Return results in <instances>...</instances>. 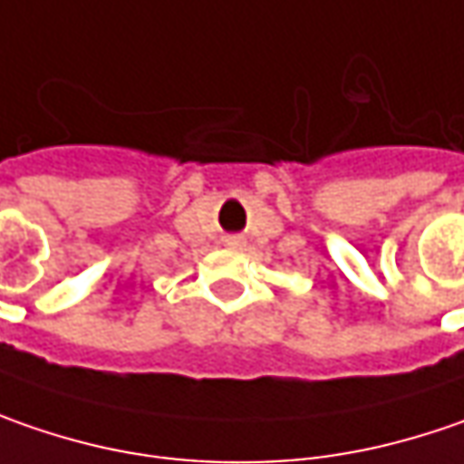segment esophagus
<instances>
[{"label":"esophagus","instance_id":"1","mask_svg":"<svg viewBox=\"0 0 464 464\" xmlns=\"http://www.w3.org/2000/svg\"><path fill=\"white\" fill-rule=\"evenodd\" d=\"M226 246H231V249H241V246H244V238H241V236H228V238H226Z\"/></svg>","mask_w":464,"mask_h":464}]
</instances>
